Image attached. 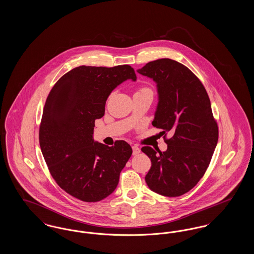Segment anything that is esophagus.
Instances as JSON below:
<instances>
[{
	"instance_id": "34e87169",
	"label": "esophagus",
	"mask_w": 254,
	"mask_h": 254,
	"mask_svg": "<svg viewBox=\"0 0 254 254\" xmlns=\"http://www.w3.org/2000/svg\"><path fill=\"white\" fill-rule=\"evenodd\" d=\"M133 155H138L141 152V149L137 146V145H133L132 146Z\"/></svg>"
}]
</instances>
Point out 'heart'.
Masks as SVG:
<instances>
[{
    "label": "heart",
    "mask_w": 254,
    "mask_h": 254,
    "mask_svg": "<svg viewBox=\"0 0 254 254\" xmlns=\"http://www.w3.org/2000/svg\"><path fill=\"white\" fill-rule=\"evenodd\" d=\"M136 93H147V94H151L152 95V91L148 87H141Z\"/></svg>",
    "instance_id": "1"
}]
</instances>
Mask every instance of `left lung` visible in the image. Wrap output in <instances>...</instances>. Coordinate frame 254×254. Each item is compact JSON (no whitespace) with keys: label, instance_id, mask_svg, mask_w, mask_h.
Here are the masks:
<instances>
[{"label":"left lung","instance_id":"8db88e82","mask_svg":"<svg viewBox=\"0 0 254 254\" xmlns=\"http://www.w3.org/2000/svg\"><path fill=\"white\" fill-rule=\"evenodd\" d=\"M137 72L156 84L158 104L152 125L163 134H173L166 140V151L142 147L151 160L146 185L163 196H181L203 177L217 145V124L209 98L200 80L176 61H152Z\"/></svg>","mask_w":254,"mask_h":254}]
</instances>
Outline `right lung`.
<instances>
[{
  "mask_svg": "<svg viewBox=\"0 0 254 254\" xmlns=\"http://www.w3.org/2000/svg\"><path fill=\"white\" fill-rule=\"evenodd\" d=\"M127 80L136 81L127 64L81 65L61 77L47 99L39 131L43 156L61 189L84 202L112 193L132 154L125 141L109 146L93 139L110 93Z\"/></svg>",
  "mask_w": 254,
  "mask_h": 254,
  "instance_id": "add662e5",
  "label": "right lung"
}]
</instances>
